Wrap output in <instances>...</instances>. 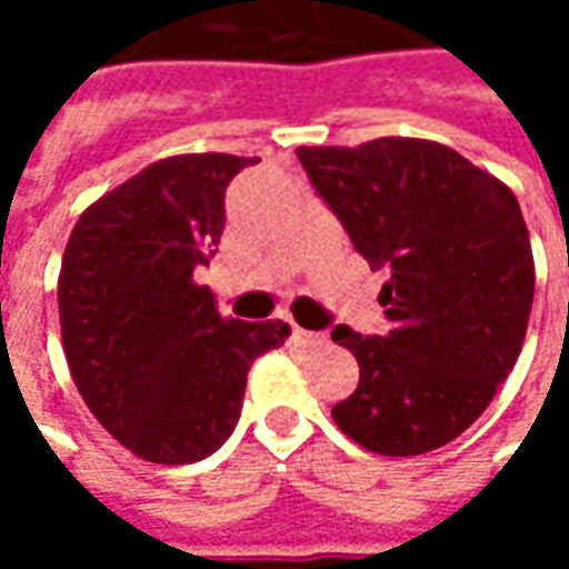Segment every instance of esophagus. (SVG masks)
<instances>
[{"label": "esophagus", "mask_w": 569, "mask_h": 569, "mask_svg": "<svg viewBox=\"0 0 569 569\" xmlns=\"http://www.w3.org/2000/svg\"><path fill=\"white\" fill-rule=\"evenodd\" d=\"M291 339H295L297 345H303V348H319V345H326V336H322V332L300 329L297 322H291Z\"/></svg>", "instance_id": "esophagus-1"}]
</instances>
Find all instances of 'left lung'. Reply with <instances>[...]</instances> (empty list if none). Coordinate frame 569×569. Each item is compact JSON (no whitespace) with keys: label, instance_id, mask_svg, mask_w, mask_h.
Returning <instances> with one entry per match:
<instances>
[{"label":"left lung","instance_id":"8db88e82","mask_svg":"<svg viewBox=\"0 0 569 569\" xmlns=\"http://www.w3.org/2000/svg\"><path fill=\"white\" fill-rule=\"evenodd\" d=\"M297 158L355 250L389 272L380 303L392 329L332 332L361 367L332 421L380 456L447 447L491 405L526 341L536 262L513 189L430 139L303 144Z\"/></svg>","mask_w":569,"mask_h":569}]
</instances>
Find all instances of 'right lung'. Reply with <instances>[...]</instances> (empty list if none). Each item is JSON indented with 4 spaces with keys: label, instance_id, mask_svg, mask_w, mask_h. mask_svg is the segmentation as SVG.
<instances>
[{
    "label": "right lung",
    "instance_id": "obj_1",
    "mask_svg": "<svg viewBox=\"0 0 569 569\" xmlns=\"http://www.w3.org/2000/svg\"><path fill=\"white\" fill-rule=\"evenodd\" d=\"M259 158L154 161L81 211L59 269V329L78 392L129 452L158 466L211 456L237 427L250 363L281 319L218 313L192 269L224 230V189Z\"/></svg>",
    "mask_w": 569,
    "mask_h": 569
}]
</instances>
